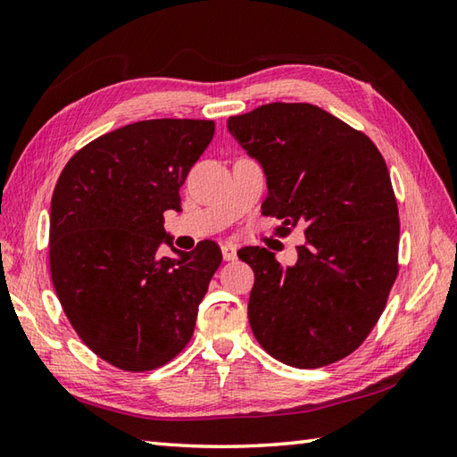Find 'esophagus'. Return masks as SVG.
Returning a JSON list of instances; mask_svg holds the SVG:
<instances>
[{
	"label": "esophagus",
	"mask_w": 457,
	"mask_h": 457,
	"mask_svg": "<svg viewBox=\"0 0 457 457\" xmlns=\"http://www.w3.org/2000/svg\"><path fill=\"white\" fill-rule=\"evenodd\" d=\"M221 255L226 261H234L237 257V247L234 244H223L221 245Z\"/></svg>",
	"instance_id": "1"
}]
</instances>
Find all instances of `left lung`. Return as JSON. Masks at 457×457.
Returning <instances> with one entry per match:
<instances>
[{
	"mask_svg": "<svg viewBox=\"0 0 457 457\" xmlns=\"http://www.w3.org/2000/svg\"><path fill=\"white\" fill-rule=\"evenodd\" d=\"M228 129L263 164V213L287 237L303 228L296 263L244 247L253 269L249 324L278 361L316 369L353 353L381 318L399 275V208L383 154L365 133L312 104H265Z\"/></svg>",
	"mask_w": 457,
	"mask_h": 457,
	"instance_id": "left-lung-1",
	"label": "left lung"
}]
</instances>
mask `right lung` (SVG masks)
I'll use <instances>...</instances> for the list:
<instances>
[{
  "label": "right lung",
  "instance_id": "1",
  "mask_svg": "<svg viewBox=\"0 0 457 457\" xmlns=\"http://www.w3.org/2000/svg\"><path fill=\"white\" fill-rule=\"evenodd\" d=\"M210 120H145L90 141L53 192L48 263L61 306L82 342L110 365L151 371L194 334L198 306L221 263L216 241L179 257L167 210L210 145Z\"/></svg>",
  "mask_w": 457,
  "mask_h": 457
}]
</instances>
